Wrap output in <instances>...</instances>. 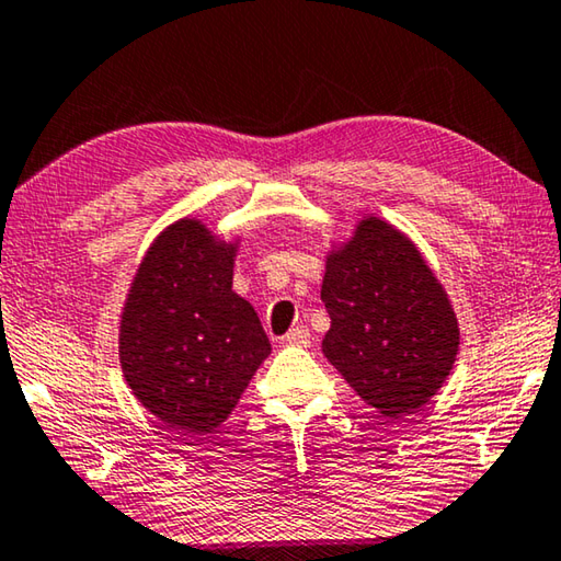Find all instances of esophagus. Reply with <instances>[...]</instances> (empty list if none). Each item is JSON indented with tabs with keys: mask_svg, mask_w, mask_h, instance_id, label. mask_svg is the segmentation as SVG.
<instances>
[{
	"mask_svg": "<svg viewBox=\"0 0 561 561\" xmlns=\"http://www.w3.org/2000/svg\"><path fill=\"white\" fill-rule=\"evenodd\" d=\"M283 341H286L288 346L306 348V346H310V331L306 329V325H296V329H290L286 333V339H283Z\"/></svg>",
	"mask_w": 561,
	"mask_h": 561,
	"instance_id": "obj_1",
	"label": "esophagus"
}]
</instances>
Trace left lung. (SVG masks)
Here are the masks:
<instances>
[{
	"instance_id": "obj_1",
	"label": "left lung",
	"mask_w": 561,
	"mask_h": 561,
	"mask_svg": "<svg viewBox=\"0 0 561 561\" xmlns=\"http://www.w3.org/2000/svg\"><path fill=\"white\" fill-rule=\"evenodd\" d=\"M331 316L323 356L383 416H403L442 389L459 353V323L419 248L381 218L356 222L325 257Z\"/></svg>"
}]
</instances>
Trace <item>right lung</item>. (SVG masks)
Instances as JSON below:
<instances>
[{
    "mask_svg": "<svg viewBox=\"0 0 561 561\" xmlns=\"http://www.w3.org/2000/svg\"><path fill=\"white\" fill-rule=\"evenodd\" d=\"M238 243L195 218L145 253L119 321V366L137 401L178 434H208L236 409L271 341L232 290Z\"/></svg>",
    "mask_w": 561,
    "mask_h": 561,
    "instance_id": "add662e5",
    "label": "right lung"
}]
</instances>
